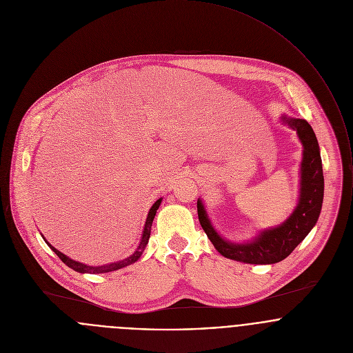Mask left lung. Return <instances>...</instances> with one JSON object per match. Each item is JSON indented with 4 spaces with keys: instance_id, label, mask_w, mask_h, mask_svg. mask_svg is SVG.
<instances>
[{
    "instance_id": "left-lung-1",
    "label": "left lung",
    "mask_w": 353,
    "mask_h": 353,
    "mask_svg": "<svg viewBox=\"0 0 353 353\" xmlns=\"http://www.w3.org/2000/svg\"><path fill=\"white\" fill-rule=\"evenodd\" d=\"M282 119L297 131L304 146L300 203L283 225L263 232L250 243H232L222 239L214 230L201 201H197V214L201 228L216 250L228 259L250 264L278 263L294 250V248L311 232L319 218L323 203L325 181L318 139L308 121L303 119Z\"/></svg>"
}]
</instances>
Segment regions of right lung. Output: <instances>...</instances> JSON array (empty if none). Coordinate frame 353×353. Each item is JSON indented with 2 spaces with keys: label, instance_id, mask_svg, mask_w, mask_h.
Instances as JSON below:
<instances>
[{
  "label": "right lung",
  "instance_id": "right-lung-1",
  "mask_svg": "<svg viewBox=\"0 0 353 353\" xmlns=\"http://www.w3.org/2000/svg\"><path fill=\"white\" fill-rule=\"evenodd\" d=\"M160 203H161V199H159V200L152 205V208H150V211H149V214H148V218H146V222H145L143 234H142V239H141V242H139V245H138L137 250H135L131 256H128L127 259H123V260L117 261V263L107 264V265H99V267L86 265V264H82V263H78V261H74V260L68 259L65 254H63V253H61V252H59L56 248H53L48 241H45V242H46V243L50 246V249H52V250H53V252H54V253L61 259V261H63V263H65L70 268H72V270H75V271H78V272H88V274H104V272L117 271L119 268H123V267H127V265H130V264L135 263V261L141 257V254H142V252H143V249H145V246H146V243H148V241H149V236H150V229H152V223H153V219H154L156 211L159 210ZM43 239H45V238H43Z\"/></svg>",
  "mask_w": 353,
  "mask_h": 353
}]
</instances>
